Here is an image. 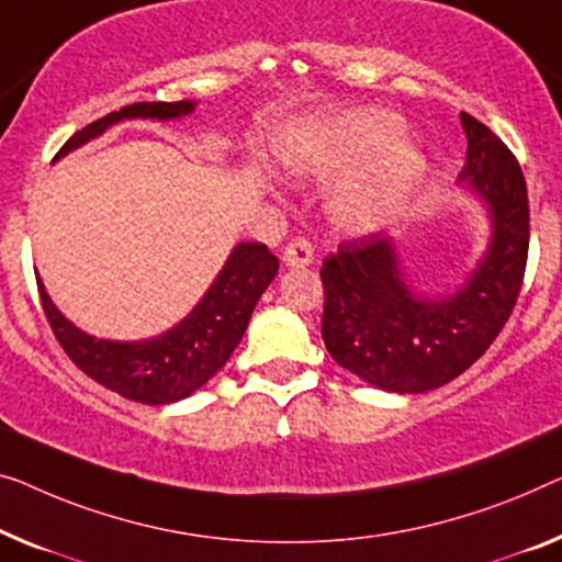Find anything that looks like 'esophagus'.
<instances>
[{
	"mask_svg": "<svg viewBox=\"0 0 562 562\" xmlns=\"http://www.w3.org/2000/svg\"><path fill=\"white\" fill-rule=\"evenodd\" d=\"M313 259H315V252H313V245H310L307 239L290 241V245L284 247V255H282L284 267H307V265H313Z\"/></svg>",
	"mask_w": 562,
	"mask_h": 562,
	"instance_id": "obj_1",
	"label": "esophagus"
}]
</instances>
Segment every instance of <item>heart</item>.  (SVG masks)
Masks as SVG:
<instances>
[{
    "label": "heart",
    "mask_w": 562,
    "mask_h": 562,
    "mask_svg": "<svg viewBox=\"0 0 562 562\" xmlns=\"http://www.w3.org/2000/svg\"><path fill=\"white\" fill-rule=\"evenodd\" d=\"M401 138L404 121L396 113L350 111L290 133L278 158L307 179H328L358 165L335 187L330 214L346 232L368 234L404 212L424 179L426 156Z\"/></svg>",
    "instance_id": "obj_1"
}]
</instances>
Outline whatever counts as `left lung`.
I'll return each mask as SVG.
<instances>
[{
  "instance_id": "8db88e82",
  "label": "left lung",
  "mask_w": 562,
  "mask_h": 562,
  "mask_svg": "<svg viewBox=\"0 0 562 562\" xmlns=\"http://www.w3.org/2000/svg\"><path fill=\"white\" fill-rule=\"evenodd\" d=\"M467 164L459 183L482 201L490 241L454 292L408 280L391 237L342 241L323 262V340L333 361L389 393H424L464 373L505 328L520 295L530 206L520 164L487 125L459 115Z\"/></svg>"
}]
</instances>
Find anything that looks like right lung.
<instances>
[{"label": "right lung", "mask_w": 562, "mask_h": 562, "mask_svg": "<svg viewBox=\"0 0 562 562\" xmlns=\"http://www.w3.org/2000/svg\"><path fill=\"white\" fill-rule=\"evenodd\" d=\"M194 100L125 105L75 133L55 161L86 146L88 140L103 136L111 125L121 121H179L194 113ZM278 270V257L265 245L239 241L194 310L173 328L144 340H108L88 335L55 307L40 278L37 288L55 338L82 373H88L100 386L121 393L123 398L164 406L191 396L229 361L247 330L257 300L270 288Z\"/></svg>", "instance_id": "right-lung-1"}]
</instances>
